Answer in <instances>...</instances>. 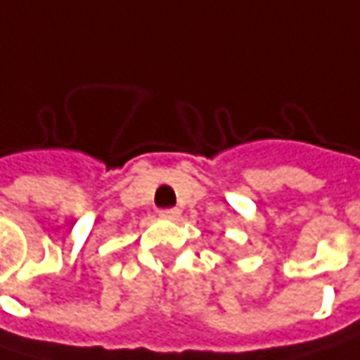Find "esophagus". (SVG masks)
I'll return each instance as SVG.
<instances>
[{
	"mask_svg": "<svg viewBox=\"0 0 360 360\" xmlns=\"http://www.w3.org/2000/svg\"><path fill=\"white\" fill-rule=\"evenodd\" d=\"M160 217L178 219L180 217V211H178V209H162V211H160Z\"/></svg>",
	"mask_w": 360,
	"mask_h": 360,
	"instance_id": "obj_1",
	"label": "esophagus"
}]
</instances>
